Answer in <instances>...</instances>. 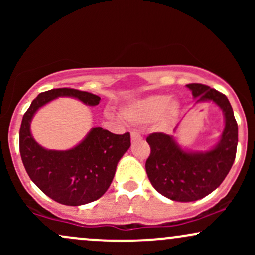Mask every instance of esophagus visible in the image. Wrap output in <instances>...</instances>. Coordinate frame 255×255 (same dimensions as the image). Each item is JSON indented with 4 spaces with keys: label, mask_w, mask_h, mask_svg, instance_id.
<instances>
[{
    "label": "esophagus",
    "mask_w": 255,
    "mask_h": 255,
    "mask_svg": "<svg viewBox=\"0 0 255 255\" xmlns=\"http://www.w3.org/2000/svg\"><path fill=\"white\" fill-rule=\"evenodd\" d=\"M130 139H131V141H139V140H141L142 137H141V135H140L139 133H137V131H131V133H130Z\"/></svg>",
    "instance_id": "obj_1"
}]
</instances>
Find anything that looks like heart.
Here are the masks:
<instances>
[{
  "label": "heart",
  "instance_id": "obj_1",
  "mask_svg": "<svg viewBox=\"0 0 255 255\" xmlns=\"http://www.w3.org/2000/svg\"><path fill=\"white\" fill-rule=\"evenodd\" d=\"M178 111V103L171 101L168 95H154L134 102L124 110V116L128 121L135 124L151 122L162 116L163 121H168Z\"/></svg>",
  "mask_w": 255,
  "mask_h": 255
}]
</instances>
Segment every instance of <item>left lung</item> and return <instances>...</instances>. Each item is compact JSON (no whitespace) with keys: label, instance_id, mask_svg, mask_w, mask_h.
<instances>
[{"label":"left lung","instance_id":"obj_1","mask_svg":"<svg viewBox=\"0 0 255 255\" xmlns=\"http://www.w3.org/2000/svg\"><path fill=\"white\" fill-rule=\"evenodd\" d=\"M195 103L213 102L224 114L221 139L209 151L183 150L171 135L152 133L146 137L151 147L146 172L154 189L174 201L188 203L206 197L227 177L238 147V124L227 96L203 84H188Z\"/></svg>","mask_w":255,"mask_h":255}]
</instances>
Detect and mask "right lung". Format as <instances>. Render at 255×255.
<instances>
[{
  "label": "right lung",
  "mask_w": 255,
  "mask_h": 255,
  "mask_svg": "<svg viewBox=\"0 0 255 255\" xmlns=\"http://www.w3.org/2000/svg\"><path fill=\"white\" fill-rule=\"evenodd\" d=\"M57 97H73L84 104H99L101 97L75 89H52L39 93L24 114L19 146L26 172L33 183L57 203L79 206L97 200L108 191L119 160L130 146V134H113L95 127L67 151L46 150L31 134V121L39 108Z\"/></svg>",
  "instance_id": "right-lung-1"
}]
</instances>
